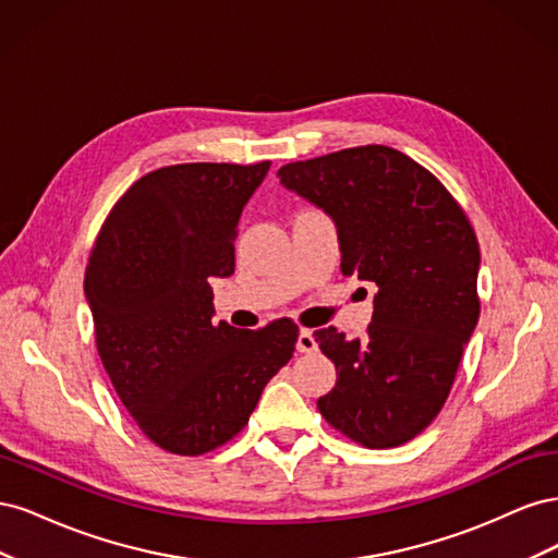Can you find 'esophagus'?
<instances>
[{"mask_svg":"<svg viewBox=\"0 0 558 558\" xmlns=\"http://www.w3.org/2000/svg\"><path fill=\"white\" fill-rule=\"evenodd\" d=\"M298 351L300 353H314L316 349H318V344H316V340H314V335H312V330H300V335H298Z\"/></svg>","mask_w":558,"mask_h":558,"instance_id":"1","label":"esophagus"}]
</instances>
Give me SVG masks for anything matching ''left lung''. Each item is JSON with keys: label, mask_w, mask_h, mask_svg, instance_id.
Here are the masks:
<instances>
[{"label": "left lung", "mask_w": 558, "mask_h": 558, "mask_svg": "<svg viewBox=\"0 0 558 558\" xmlns=\"http://www.w3.org/2000/svg\"><path fill=\"white\" fill-rule=\"evenodd\" d=\"M337 228L342 275L377 286L365 340L314 332L337 381L316 408L367 449L410 442L440 414L480 318V244L465 211L396 148H344L277 172Z\"/></svg>", "instance_id": "1"}]
</instances>
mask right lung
Wrapping results in <instances>:
<instances>
[{
  "instance_id": "add662e5",
  "label": "right lung",
  "mask_w": 558,
  "mask_h": 558,
  "mask_svg": "<svg viewBox=\"0 0 558 558\" xmlns=\"http://www.w3.org/2000/svg\"><path fill=\"white\" fill-rule=\"evenodd\" d=\"M256 165L185 162L134 181L90 251L86 281L97 353L118 398L160 449L199 456L230 442L265 384L293 359L298 326L214 324L211 277L234 272Z\"/></svg>"
}]
</instances>
